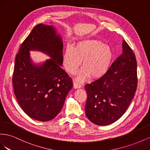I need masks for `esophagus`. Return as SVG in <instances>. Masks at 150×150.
I'll use <instances>...</instances> for the list:
<instances>
[{"label":"esophagus","instance_id":"1","mask_svg":"<svg viewBox=\"0 0 150 150\" xmlns=\"http://www.w3.org/2000/svg\"><path fill=\"white\" fill-rule=\"evenodd\" d=\"M74 87L75 88H79L81 87V85L79 84V83L77 82H74Z\"/></svg>","mask_w":150,"mask_h":150}]
</instances>
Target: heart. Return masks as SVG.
<instances>
[{"label": "heart", "instance_id": "1", "mask_svg": "<svg viewBox=\"0 0 150 150\" xmlns=\"http://www.w3.org/2000/svg\"><path fill=\"white\" fill-rule=\"evenodd\" d=\"M110 47L97 40L85 39L78 41L74 48L68 46L63 56V65L71 74H75L82 60V68L76 80L83 82L89 76L99 78L109 69L112 59Z\"/></svg>", "mask_w": 150, "mask_h": 150}]
</instances>
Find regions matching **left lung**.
<instances>
[{
	"label": "left lung",
	"mask_w": 150,
	"mask_h": 150,
	"mask_svg": "<svg viewBox=\"0 0 150 150\" xmlns=\"http://www.w3.org/2000/svg\"><path fill=\"white\" fill-rule=\"evenodd\" d=\"M137 62L133 51L123 40L122 53L100 79L85 85L87 118L97 125H110L125 113L136 91Z\"/></svg>",
	"instance_id": "8db88e82"
}]
</instances>
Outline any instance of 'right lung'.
Returning <instances> with one entry per match:
<instances>
[{
    "mask_svg": "<svg viewBox=\"0 0 150 150\" xmlns=\"http://www.w3.org/2000/svg\"><path fill=\"white\" fill-rule=\"evenodd\" d=\"M29 50H40L51 58L41 65L34 64ZM63 42L52 25L40 24L21 45L16 54L12 77L19 105L29 117L40 121L54 118L62 110L72 79L62 66Z\"/></svg>",
    "mask_w": 150,
    "mask_h": 150,
    "instance_id": "1",
    "label": "right lung"
}]
</instances>
